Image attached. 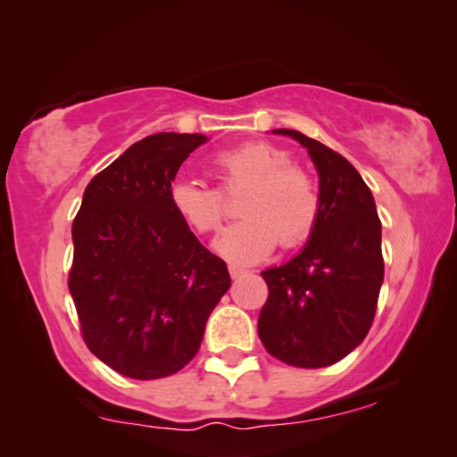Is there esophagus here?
<instances>
[{
    "label": "esophagus",
    "instance_id": "34e87169",
    "mask_svg": "<svg viewBox=\"0 0 457 457\" xmlns=\"http://www.w3.org/2000/svg\"><path fill=\"white\" fill-rule=\"evenodd\" d=\"M228 271H229V275H231V279H237V278H242V275H246V269L236 267V265H229Z\"/></svg>",
    "mask_w": 457,
    "mask_h": 457
}]
</instances>
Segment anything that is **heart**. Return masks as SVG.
<instances>
[{"instance_id":"obj_1","label":"heart","mask_w":457,"mask_h":457,"mask_svg":"<svg viewBox=\"0 0 457 457\" xmlns=\"http://www.w3.org/2000/svg\"><path fill=\"white\" fill-rule=\"evenodd\" d=\"M220 190L190 178L170 184V204L196 234H213L228 215L226 198L244 192L240 220L217 237L215 250L237 265L265 261L278 242L290 250L308 240L317 226L320 196L314 179L292 165V157L269 143H244L211 159Z\"/></svg>"}]
</instances>
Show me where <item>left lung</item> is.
Instances as JSON below:
<instances>
[{
	"label": "left lung",
	"instance_id": "obj_1",
	"mask_svg": "<svg viewBox=\"0 0 457 457\" xmlns=\"http://www.w3.org/2000/svg\"><path fill=\"white\" fill-rule=\"evenodd\" d=\"M304 146L319 173L320 211L306 246L262 271L269 298L259 314L267 352L298 369L348 356L369 333L383 284L381 221L369 186L348 159L298 130H273Z\"/></svg>",
	"mask_w": 457,
	"mask_h": 457
}]
</instances>
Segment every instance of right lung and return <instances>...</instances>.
Instances as JSON below:
<instances>
[{"label": "right lung", "instance_id": "right-lung-1", "mask_svg": "<svg viewBox=\"0 0 457 457\" xmlns=\"http://www.w3.org/2000/svg\"><path fill=\"white\" fill-rule=\"evenodd\" d=\"M204 134H151L88 182L72 223L68 287L87 348L120 375L184 369L229 273L170 204V184Z\"/></svg>", "mask_w": 457, "mask_h": 457}]
</instances>
